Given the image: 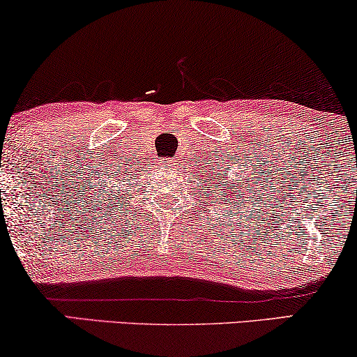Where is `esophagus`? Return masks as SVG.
Returning <instances> with one entry per match:
<instances>
[{
    "label": "esophagus",
    "mask_w": 357,
    "mask_h": 357,
    "mask_svg": "<svg viewBox=\"0 0 357 357\" xmlns=\"http://www.w3.org/2000/svg\"><path fill=\"white\" fill-rule=\"evenodd\" d=\"M164 164H170V160H164Z\"/></svg>",
    "instance_id": "34e87169"
}]
</instances>
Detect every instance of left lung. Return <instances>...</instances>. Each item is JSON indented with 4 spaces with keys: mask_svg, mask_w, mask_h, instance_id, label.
Instances as JSON below:
<instances>
[{
    "mask_svg": "<svg viewBox=\"0 0 357 357\" xmlns=\"http://www.w3.org/2000/svg\"><path fill=\"white\" fill-rule=\"evenodd\" d=\"M220 180H223V182H221V188H225V190H226V188H228V185H226V182H225V177H223V175H221V178H220ZM220 180H218V182H220ZM243 183H244V182H243ZM236 185H238V187H239V183H236ZM244 188H246V187H243V190H241V188H239V190H238V193H236V195H234V190H233V188H229V190H228V193H231V200H234V198H236V200H238V202L241 203V197H243V195H246V197H249V195H248V193H246V192H244ZM248 190H249V185H248ZM218 193H220V195H223V193H221V192H220V190H218ZM228 197H229V195H226V200H228ZM231 203H233V202H231ZM234 203H236V202H234Z\"/></svg>",
    "mask_w": 357,
    "mask_h": 357,
    "instance_id": "obj_1",
    "label": "left lung"
}]
</instances>
